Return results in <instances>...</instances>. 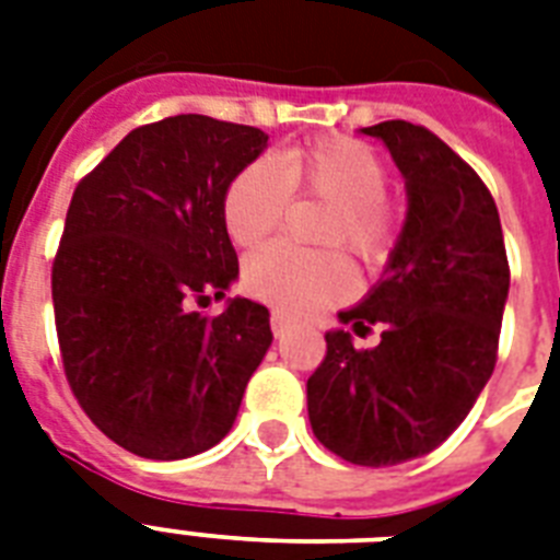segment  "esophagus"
<instances>
[{"label":"esophagus","mask_w":560,"mask_h":560,"mask_svg":"<svg viewBox=\"0 0 560 560\" xmlns=\"http://www.w3.org/2000/svg\"><path fill=\"white\" fill-rule=\"evenodd\" d=\"M270 325H272V334H276V337H284V331L290 328V316L284 314V311H272Z\"/></svg>","instance_id":"esophagus-1"}]
</instances>
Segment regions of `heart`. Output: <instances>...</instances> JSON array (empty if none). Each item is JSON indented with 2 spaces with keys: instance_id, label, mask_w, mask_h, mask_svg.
<instances>
[{
  "instance_id": "b5f03b06",
  "label": "heart",
  "mask_w": 560,
  "mask_h": 560,
  "mask_svg": "<svg viewBox=\"0 0 560 560\" xmlns=\"http://www.w3.org/2000/svg\"><path fill=\"white\" fill-rule=\"evenodd\" d=\"M386 165L363 142L331 136L288 148L276 162H253L223 194V226L232 244L258 246L281 226L290 194H314L337 202V218L325 241L346 244L363 264L386 258L395 241V211L386 202ZM244 284L253 296L288 311L314 314L354 290V272L337 253H305L270 244L244 264Z\"/></svg>"
}]
</instances>
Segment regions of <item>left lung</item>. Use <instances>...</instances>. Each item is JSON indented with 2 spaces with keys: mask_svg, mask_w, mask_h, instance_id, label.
<instances>
[{
  "mask_svg": "<svg viewBox=\"0 0 560 560\" xmlns=\"http://www.w3.org/2000/svg\"><path fill=\"white\" fill-rule=\"evenodd\" d=\"M360 133L389 148L407 220L381 281L340 323L383 325L374 349L325 334L307 377L314 435L340 459L383 468L435 451L465 421L497 363L509 258L494 197L427 127L381 121Z\"/></svg>",
  "mask_w": 560,
  "mask_h": 560,
  "instance_id": "1",
  "label": "left lung"
}]
</instances>
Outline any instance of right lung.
<instances>
[{"label": "right lung", "mask_w": 560, "mask_h": 560, "mask_svg": "<svg viewBox=\"0 0 560 560\" xmlns=\"http://www.w3.org/2000/svg\"><path fill=\"white\" fill-rule=\"evenodd\" d=\"M267 139L194 113L162 118L130 130L74 188L51 267L57 342L83 412L136 456L214 447L270 349L258 302L197 311L237 279L223 194Z\"/></svg>", "instance_id": "add662e5"}]
</instances>
